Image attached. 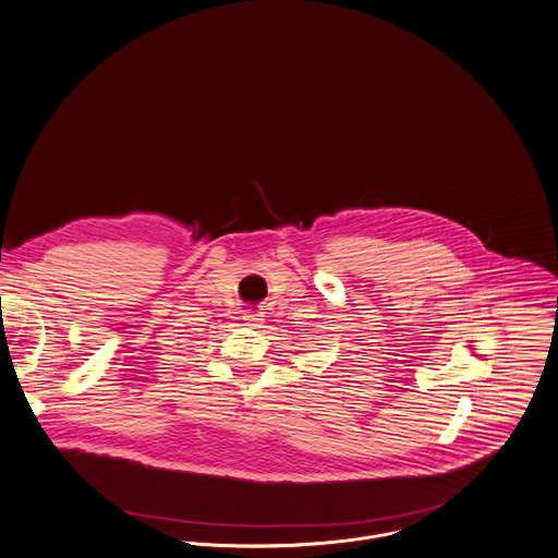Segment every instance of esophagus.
I'll return each mask as SVG.
<instances>
[{
	"instance_id": "1",
	"label": "esophagus",
	"mask_w": 558,
	"mask_h": 558,
	"mask_svg": "<svg viewBox=\"0 0 558 558\" xmlns=\"http://www.w3.org/2000/svg\"><path fill=\"white\" fill-rule=\"evenodd\" d=\"M262 313H255V311H250V313H245L243 315V319H245V326H250V328H259L262 326Z\"/></svg>"
}]
</instances>
